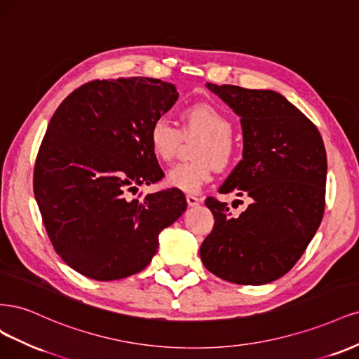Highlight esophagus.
I'll return each instance as SVG.
<instances>
[{"instance_id":"34e87169","label":"esophagus","mask_w":359,"mask_h":359,"mask_svg":"<svg viewBox=\"0 0 359 359\" xmlns=\"http://www.w3.org/2000/svg\"><path fill=\"white\" fill-rule=\"evenodd\" d=\"M187 203L189 207H195L201 203V200L196 198V196H194V195H187Z\"/></svg>"}]
</instances>
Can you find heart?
<instances>
[{
    "label": "heart",
    "instance_id": "obj_1",
    "mask_svg": "<svg viewBox=\"0 0 359 359\" xmlns=\"http://www.w3.org/2000/svg\"><path fill=\"white\" fill-rule=\"evenodd\" d=\"M183 134H200L203 140L196 146L195 163H182L172 167L165 177L168 188L196 194L213 177L215 165L226 168L236 158L233 140L234 125L226 114L213 104H194L182 113ZM149 146L161 163L175 158L180 143V131L165 116L156 118L149 128Z\"/></svg>",
    "mask_w": 359,
    "mask_h": 359
}]
</instances>
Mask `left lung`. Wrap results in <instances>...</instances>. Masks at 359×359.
<instances>
[{
    "label": "left lung",
    "instance_id": "left-lung-1",
    "mask_svg": "<svg viewBox=\"0 0 359 359\" xmlns=\"http://www.w3.org/2000/svg\"><path fill=\"white\" fill-rule=\"evenodd\" d=\"M233 109L243 130V159L219 188L248 195L233 216L207 198L215 216L200 248L204 267L224 280L265 285L302 258L325 209L327 152L316 126L279 92L205 83Z\"/></svg>",
    "mask_w": 359,
    "mask_h": 359
}]
</instances>
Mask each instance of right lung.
<instances>
[{
    "label": "right lung",
    "instance_id": "1",
    "mask_svg": "<svg viewBox=\"0 0 359 359\" xmlns=\"http://www.w3.org/2000/svg\"><path fill=\"white\" fill-rule=\"evenodd\" d=\"M179 98L175 85L149 77L94 80L56 109L41 142L34 194L57 255L94 280L146 269L158 237L187 210L182 191L130 198L164 177L149 128Z\"/></svg>",
    "mask_w": 359,
    "mask_h": 359
}]
</instances>
